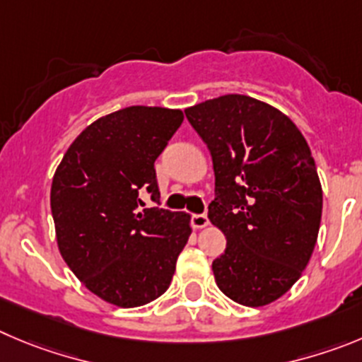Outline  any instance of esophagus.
<instances>
[{
    "mask_svg": "<svg viewBox=\"0 0 362 362\" xmlns=\"http://www.w3.org/2000/svg\"><path fill=\"white\" fill-rule=\"evenodd\" d=\"M191 225L192 228H205L209 225V218L205 214H192Z\"/></svg>",
    "mask_w": 362,
    "mask_h": 362,
    "instance_id": "esophagus-1",
    "label": "esophagus"
}]
</instances>
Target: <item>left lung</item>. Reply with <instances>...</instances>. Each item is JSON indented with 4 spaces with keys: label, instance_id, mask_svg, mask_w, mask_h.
<instances>
[{
    "label": "left lung",
    "instance_id": "8db88e82",
    "mask_svg": "<svg viewBox=\"0 0 362 362\" xmlns=\"http://www.w3.org/2000/svg\"><path fill=\"white\" fill-rule=\"evenodd\" d=\"M185 116L211 151L209 219L227 238L212 262L216 284L241 305H268L302 276L318 239L323 191L309 144L286 114L245 94Z\"/></svg>",
    "mask_w": 362,
    "mask_h": 362
}]
</instances>
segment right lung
<instances>
[{
	"instance_id": "1",
	"label": "right lung",
	"mask_w": 362,
	"mask_h": 362,
	"mask_svg": "<svg viewBox=\"0 0 362 362\" xmlns=\"http://www.w3.org/2000/svg\"><path fill=\"white\" fill-rule=\"evenodd\" d=\"M184 121L162 107H127L90 123L64 153L52 182L60 255L105 302L139 307L170 288L191 235V216L151 207L160 192L155 160Z\"/></svg>"
}]
</instances>
